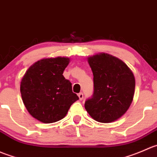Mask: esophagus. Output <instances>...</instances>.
<instances>
[{
    "mask_svg": "<svg viewBox=\"0 0 157 157\" xmlns=\"http://www.w3.org/2000/svg\"><path fill=\"white\" fill-rule=\"evenodd\" d=\"M78 98H79V100H82V99L84 98V95H83V93L80 92L79 94H78Z\"/></svg>",
    "mask_w": 157,
    "mask_h": 157,
    "instance_id": "34e87169",
    "label": "esophagus"
}]
</instances>
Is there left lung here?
Returning <instances> with one entry per match:
<instances>
[{"instance_id":"left-lung-1","label":"left lung","mask_w":157,"mask_h":157,"mask_svg":"<svg viewBox=\"0 0 157 157\" xmlns=\"http://www.w3.org/2000/svg\"><path fill=\"white\" fill-rule=\"evenodd\" d=\"M94 75V93L85 103V108L94 120L110 123L120 118L131 106L135 78L122 60L108 53L88 58Z\"/></svg>"}]
</instances>
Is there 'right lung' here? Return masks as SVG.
I'll use <instances>...</instances> for the list:
<instances>
[{
	"instance_id": "add662e5",
	"label": "right lung",
	"mask_w": 157,
	"mask_h": 157,
	"mask_svg": "<svg viewBox=\"0 0 157 157\" xmlns=\"http://www.w3.org/2000/svg\"><path fill=\"white\" fill-rule=\"evenodd\" d=\"M69 62L66 57L43 59L33 63L21 80V97L26 110L43 123L63 119L78 100L72 83L63 75Z\"/></svg>"
}]
</instances>
